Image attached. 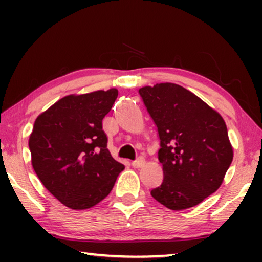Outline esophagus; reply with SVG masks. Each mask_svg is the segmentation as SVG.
<instances>
[{"mask_svg":"<svg viewBox=\"0 0 262 262\" xmlns=\"http://www.w3.org/2000/svg\"><path fill=\"white\" fill-rule=\"evenodd\" d=\"M144 164H145V160L143 159V157H138L137 160L132 162V167H134V168H141V167L144 166Z\"/></svg>","mask_w":262,"mask_h":262,"instance_id":"esophagus-1","label":"esophagus"}]
</instances>
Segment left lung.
Wrapping results in <instances>:
<instances>
[{
  "label": "left lung",
  "instance_id": "left-lung-1",
  "mask_svg": "<svg viewBox=\"0 0 262 262\" xmlns=\"http://www.w3.org/2000/svg\"><path fill=\"white\" fill-rule=\"evenodd\" d=\"M139 94L161 141L163 181L152 198L174 211L198 205L221 187L234 157L224 119L179 84L145 85Z\"/></svg>",
  "mask_w": 262,
  "mask_h": 262
}]
</instances>
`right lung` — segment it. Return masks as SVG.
I'll return each mask as SVG.
<instances>
[{
    "label": "right lung",
    "instance_id": "1",
    "mask_svg": "<svg viewBox=\"0 0 262 262\" xmlns=\"http://www.w3.org/2000/svg\"><path fill=\"white\" fill-rule=\"evenodd\" d=\"M117 96L116 88L67 95L34 121L28 141L32 166L45 188L69 209L99 204L125 168L111 155L102 130Z\"/></svg>",
    "mask_w": 262,
    "mask_h": 262
}]
</instances>
